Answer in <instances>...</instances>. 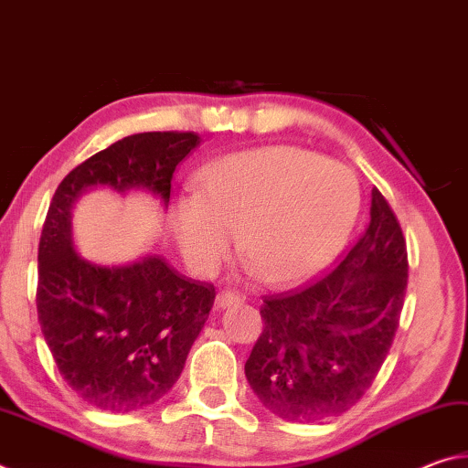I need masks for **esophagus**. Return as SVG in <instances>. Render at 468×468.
Returning <instances> with one entry per match:
<instances>
[{"instance_id": "34e87169", "label": "esophagus", "mask_w": 468, "mask_h": 468, "mask_svg": "<svg viewBox=\"0 0 468 468\" xmlns=\"http://www.w3.org/2000/svg\"><path fill=\"white\" fill-rule=\"evenodd\" d=\"M241 301H243V295H239V292L223 291V292H218L215 299V310H227V307L241 303Z\"/></svg>"}]
</instances>
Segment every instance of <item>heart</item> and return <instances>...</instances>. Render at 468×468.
Here are the masks:
<instances>
[{"label":"heart","mask_w":468,"mask_h":468,"mask_svg":"<svg viewBox=\"0 0 468 468\" xmlns=\"http://www.w3.org/2000/svg\"><path fill=\"white\" fill-rule=\"evenodd\" d=\"M359 184L343 163L297 146L227 156L176 204V237L187 264L210 274L243 250L266 282L292 287L320 276L353 233Z\"/></svg>","instance_id":"heart-1"}]
</instances>
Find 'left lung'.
<instances>
[{"instance_id": "obj_1", "label": "left lung", "mask_w": 468, "mask_h": 468, "mask_svg": "<svg viewBox=\"0 0 468 468\" xmlns=\"http://www.w3.org/2000/svg\"><path fill=\"white\" fill-rule=\"evenodd\" d=\"M371 220L335 271L295 295L266 299L264 332L245 363L260 402L287 421L351 409L374 382L405 303L407 243L379 189Z\"/></svg>"}]
</instances>
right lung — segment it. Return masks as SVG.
I'll return each mask as SVG.
<instances>
[{"instance_id":"add662e5","label":"right lung","mask_w":468,"mask_h":468,"mask_svg":"<svg viewBox=\"0 0 468 468\" xmlns=\"http://www.w3.org/2000/svg\"><path fill=\"white\" fill-rule=\"evenodd\" d=\"M197 144L194 132L133 133L55 189L38 243V320L63 379L101 410L132 413L176 386L215 287L186 279L153 251L123 264L84 258L72 212L97 187L146 192L167 208L173 173Z\"/></svg>"}]
</instances>
